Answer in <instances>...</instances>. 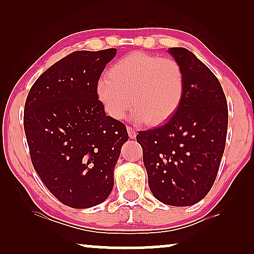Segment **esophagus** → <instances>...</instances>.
<instances>
[{
    "label": "esophagus",
    "instance_id": "34e87169",
    "mask_svg": "<svg viewBox=\"0 0 254 254\" xmlns=\"http://www.w3.org/2000/svg\"><path fill=\"white\" fill-rule=\"evenodd\" d=\"M127 131H128V135H129L130 138H135V137H136V131H135L134 128L127 127Z\"/></svg>",
    "mask_w": 254,
    "mask_h": 254
}]
</instances>
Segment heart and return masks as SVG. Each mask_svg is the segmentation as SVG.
<instances>
[{
    "label": "heart",
    "mask_w": 254,
    "mask_h": 254,
    "mask_svg": "<svg viewBox=\"0 0 254 254\" xmlns=\"http://www.w3.org/2000/svg\"><path fill=\"white\" fill-rule=\"evenodd\" d=\"M185 74L173 59L135 52L107 69L96 85V97L107 116L121 120L134 107L131 119L156 126L171 119L182 104ZM131 99H129V96Z\"/></svg>",
    "instance_id": "heart-1"
}]
</instances>
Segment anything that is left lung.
Returning a JSON list of instances; mask_svg holds the SVG:
<instances>
[{
    "label": "left lung",
    "instance_id": "1",
    "mask_svg": "<svg viewBox=\"0 0 254 254\" xmlns=\"http://www.w3.org/2000/svg\"><path fill=\"white\" fill-rule=\"evenodd\" d=\"M169 53L185 74L182 104L164 125L138 131L136 141L154 196L169 206L185 207L202 200L216 179L228 104L220 81L192 52L171 47Z\"/></svg>",
    "mask_w": 254,
    "mask_h": 254
}]
</instances>
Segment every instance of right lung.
Segmentation results:
<instances>
[{"mask_svg":"<svg viewBox=\"0 0 254 254\" xmlns=\"http://www.w3.org/2000/svg\"><path fill=\"white\" fill-rule=\"evenodd\" d=\"M116 54L117 48L74 52L44 71L27 95L24 130L32 165L68 207L97 206L112 192L128 134L121 121L106 116L96 85Z\"/></svg>","mask_w":254,"mask_h":254,"instance_id":"1","label":"right lung"}]
</instances>
